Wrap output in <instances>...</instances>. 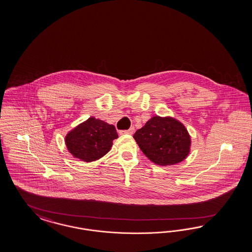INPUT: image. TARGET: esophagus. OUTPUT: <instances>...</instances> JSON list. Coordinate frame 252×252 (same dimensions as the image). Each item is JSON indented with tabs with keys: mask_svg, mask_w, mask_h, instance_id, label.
I'll list each match as a JSON object with an SVG mask.
<instances>
[{
	"mask_svg": "<svg viewBox=\"0 0 252 252\" xmlns=\"http://www.w3.org/2000/svg\"><path fill=\"white\" fill-rule=\"evenodd\" d=\"M134 131H135V127H134V126H131L129 129L121 130L119 133H120L121 135H125V134H127V135H132V134L134 133Z\"/></svg>",
	"mask_w": 252,
	"mask_h": 252,
	"instance_id": "obj_1",
	"label": "esophagus"
}]
</instances>
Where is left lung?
Instances as JSON below:
<instances>
[{"label": "left lung", "instance_id": "obj_1", "mask_svg": "<svg viewBox=\"0 0 252 252\" xmlns=\"http://www.w3.org/2000/svg\"><path fill=\"white\" fill-rule=\"evenodd\" d=\"M133 137L142 153L159 165L178 163L189 153L191 141L188 130L172 117L153 116Z\"/></svg>", "mask_w": 252, "mask_h": 252}]
</instances>
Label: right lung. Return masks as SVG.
I'll use <instances>...</instances> for the list:
<instances>
[{
  "instance_id": "right-lung-1",
  "label": "right lung",
  "mask_w": 252,
  "mask_h": 252,
  "mask_svg": "<svg viewBox=\"0 0 252 252\" xmlns=\"http://www.w3.org/2000/svg\"><path fill=\"white\" fill-rule=\"evenodd\" d=\"M117 137L113 125L91 117L69 132L65 144L75 158L90 162L105 155Z\"/></svg>"
}]
</instances>
